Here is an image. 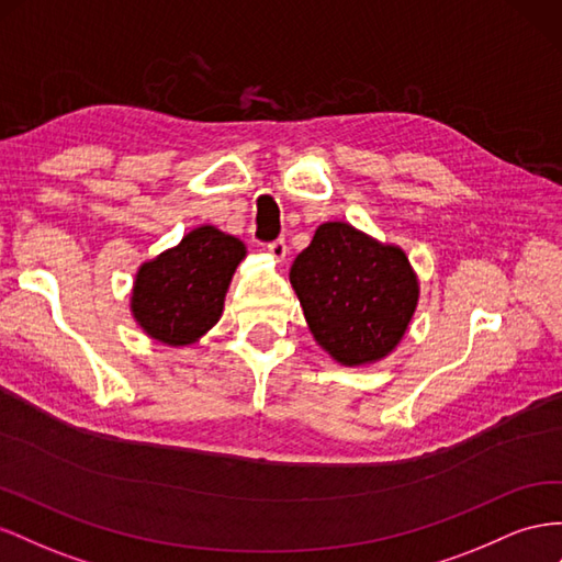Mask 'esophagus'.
<instances>
[{"label":"esophagus","instance_id":"obj_1","mask_svg":"<svg viewBox=\"0 0 562 562\" xmlns=\"http://www.w3.org/2000/svg\"><path fill=\"white\" fill-rule=\"evenodd\" d=\"M267 250H269L271 257H274L277 262H283L285 260V252H288V246H285L283 238H279V240H271V244L267 246Z\"/></svg>","mask_w":562,"mask_h":562}]
</instances>
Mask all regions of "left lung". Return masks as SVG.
Here are the masks:
<instances>
[{
  "label": "left lung",
  "instance_id": "obj_1",
  "mask_svg": "<svg viewBox=\"0 0 562 562\" xmlns=\"http://www.w3.org/2000/svg\"><path fill=\"white\" fill-rule=\"evenodd\" d=\"M291 285L316 345L340 367H371L397 350L420 297L408 255L350 222L316 226Z\"/></svg>",
  "mask_w": 562,
  "mask_h": 562
}]
</instances>
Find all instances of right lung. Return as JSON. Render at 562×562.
<instances>
[{"instance_id":"right-lung-1","label":"right lung","mask_w":562,"mask_h":562,"mask_svg":"<svg viewBox=\"0 0 562 562\" xmlns=\"http://www.w3.org/2000/svg\"><path fill=\"white\" fill-rule=\"evenodd\" d=\"M248 248L240 238L201 224L177 246L139 265L130 312L150 340L189 347L220 322L224 297Z\"/></svg>"}]
</instances>
